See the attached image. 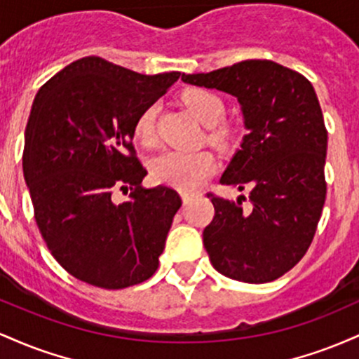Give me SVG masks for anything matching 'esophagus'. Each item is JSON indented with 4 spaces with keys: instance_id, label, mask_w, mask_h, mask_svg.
Masks as SVG:
<instances>
[{
    "instance_id": "obj_1",
    "label": "esophagus",
    "mask_w": 359,
    "mask_h": 359,
    "mask_svg": "<svg viewBox=\"0 0 359 359\" xmlns=\"http://www.w3.org/2000/svg\"><path fill=\"white\" fill-rule=\"evenodd\" d=\"M180 197H182V203L184 204H189L194 199V197H197V192H194V191H182V192H180Z\"/></svg>"
}]
</instances>
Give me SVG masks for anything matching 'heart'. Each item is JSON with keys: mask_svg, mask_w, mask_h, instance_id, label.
<instances>
[{"mask_svg": "<svg viewBox=\"0 0 359 359\" xmlns=\"http://www.w3.org/2000/svg\"><path fill=\"white\" fill-rule=\"evenodd\" d=\"M184 102L189 111L204 126H216L224 116V104L214 93L205 89H189L184 93ZM156 106H147L135 121V137L143 145H154ZM216 167L212 155L208 151H180L168 150L155 156L150 162V174L154 180L172 187L192 191L199 187Z\"/></svg>", "mask_w": 359, "mask_h": 359, "instance_id": "b5f03b06", "label": "heart"}]
</instances>
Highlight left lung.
<instances>
[{
	"label": "left lung",
	"mask_w": 359,
	"mask_h": 359,
	"mask_svg": "<svg viewBox=\"0 0 359 359\" xmlns=\"http://www.w3.org/2000/svg\"><path fill=\"white\" fill-rule=\"evenodd\" d=\"M199 88L231 94L245 128L221 184L248 191L250 205L208 194L203 233L212 266L246 283L277 280L302 259L325 201L327 131L316 90L302 74L271 60H243L208 74H182Z\"/></svg>",
	"instance_id": "obj_1"
}]
</instances>
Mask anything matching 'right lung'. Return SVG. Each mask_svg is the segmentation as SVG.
Returning a JSON list of instances; mask_svg holds the SVG:
<instances>
[{"instance_id": "add662e5", "label": "right lung", "mask_w": 359, "mask_h": 359, "mask_svg": "<svg viewBox=\"0 0 359 359\" xmlns=\"http://www.w3.org/2000/svg\"><path fill=\"white\" fill-rule=\"evenodd\" d=\"M180 72L145 76L84 57L36 93L25 130L23 175L35 221L53 258L72 277L118 290L145 282L182 199L142 185L135 121ZM130 192L114 203V192Z\"/></svg>"}]
</instances>
